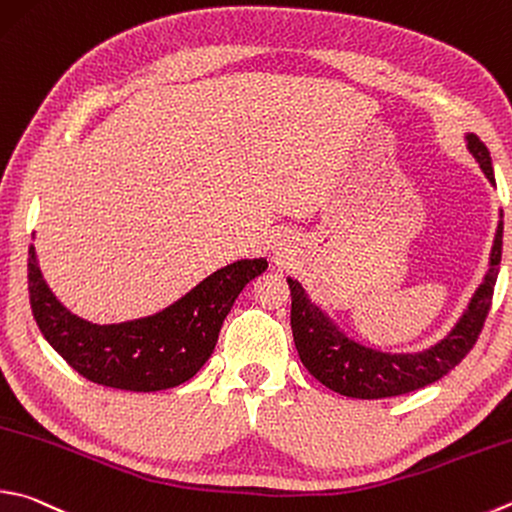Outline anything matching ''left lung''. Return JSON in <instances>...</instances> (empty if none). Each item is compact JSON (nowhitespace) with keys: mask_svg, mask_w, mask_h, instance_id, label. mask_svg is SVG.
Masks as SVG:
<instances>
[{"mask_svg":"<svg viewBox=\"0 0 512 512\" xmlns=\"http://www.w3.org/2000/svg\"><path fill=\"white\" fill-rule=\"evenodd\" d=\"M466 138L468 150L477 159L481 172L495 185L488 147L475 134H468ZM501 237H504V224L499 221L490 253V268L483 277V284L472 295L466 313L441 342L418 353H385L349 340L322 313L320 306L309 300L302 284L288 277L293 297L291 329L302 365L333 392L349 398H367V401L401 396L443 378L475 347L483 322L488 318L501 262Z\"/></svg>","mask_w":512,"mask_h":512,"instance_id":"left-lung-1","label":"left lung"}]
</instances>
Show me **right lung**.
<instances>
[{"label": "right lung", "mask_w": 512, "mask_h": 512, "mask_svg": "<svg viewBox=\"0 0 512 512\" xmlns=\"http://www.w3.org/2000/svg\"><path fill=\"white\" fill-rule=\"evenodd\" d=\"M266 259H241L219 268L179 302L150 318L91 324L55 300L42 280L35 248H29V297L46 342L91 383L159 392L190 380L215 351L221 324L250 280L266 271Z\"/></svg>", "instance_id": "1"}]
</instances>
